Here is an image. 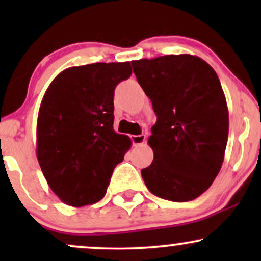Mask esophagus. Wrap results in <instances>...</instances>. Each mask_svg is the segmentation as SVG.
Instances as JSON below:
<instances>
[{"label":"esophagus","mask_w":261,"mask_h":261,"mask_svg":"<svg viewBox=\"0 0 261 261\" xmlns=\"http://www.w3.org/2000/svg\"><path fill=\"white\" fill-rule=\"evenodd\" d=\"M131 141H133V143L135 146L142 145V143H145V141H146V135H143V134L133 135V136H131Z\"/></svg>","instance_id":"obj_1"}]
</instances>
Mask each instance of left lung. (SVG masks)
Segmentation results:
<instances>
[{"label":"left lung","instance_id":"1","mask_svg":"<svg viewBox=\"0 0 261 261\" xmlns=\"http://www.w3.org/2000/svg\"><path fill=\"white\" fill-rule=\"evenodd\" d=\"M131 64L157 115L148 139L153 162L141 170L146 187L169 201L196 199L220 172L228 140L220 80L207 62L189 54Z\"/></svg>","mask_w":261,"mask_h":261}]
</instances>
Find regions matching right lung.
Here are the masks:
<instances>
[{"instance_id":"add662e5","label":"right lung","mask_w":261,"mask_h":261,"mask_svg":"<svg viewBox=\"0 0 261 261\" xmlns=\"http://www.w3.org/2000/svg\"><path fill=\"white\" fill-rule=\"evenodd\" d=\"M130 62L66 68L45 92L38 114L37 157L47 184L70 206L106 195L131 140L116 134L114 91L131 76Z\"/></svg>"}]
</instances>
